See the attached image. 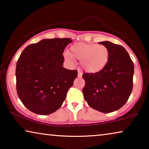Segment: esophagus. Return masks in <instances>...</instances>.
I'll use <instances>...</instances> for the list:
<instances>
[{"instance_id":"1","label":"esophagus","mask_w":149,"mask_h":149,"mask_svg":"<svg viewBox=\"0 0 149 149\" xmlns=\"http://www.w3.org/2000/svg\"><path fill=\"white\" fill-rule=\"evenodd\" d=\"M81 75H82V72H81V71L78 70V77H81Z\"/></svg>"}]
</instances>
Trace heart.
<instances>
[{"instance_id":"b5f03b06","label":"heart","mask_w":149,"mask_h":149,"mask_svg":"<svg viewBox=\"0 0 149 149\" xmlns=\"http://www.w3.org/2000/svg\"><path fill=\"white\" fill-rule=\"evenodd\" d=\"M66 58L81 61L82 68L89 73H96L105 68L109 59V51L104 45L96 44H76L70 48Z\"/></svg>"}]
</instances>
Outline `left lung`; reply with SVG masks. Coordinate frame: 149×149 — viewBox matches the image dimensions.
Returning a JSON list of instances; mask_svg holds the SVG:
<instances>
[{"label":"left lung","mask_w":149,"mask_h":149,"mask_svg":"<svg viewBox=\"0 0 149 149\" xmlns=\"http://www.w3.org/2000/svg\"><path fill=\"white\" fill-rule=\"evenodd\" d=\"M109 51L105 68L96 73H84L82 93L88 105L102 113H111L124 105L133 88L134 63L122 46L108 41L99 42Z\"/></svg>","instance_id":"1"}]
</instances>
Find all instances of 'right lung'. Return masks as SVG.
Masks as SVG:
<instances>
[{
  "label": "right lung",
  "mask_w": 149,
  "mask_h": 149,
  "mask_svg": "<svg viewBox=\"0 0 149 149\" xmlns=\"http://www.w3.org/2000/svg\"><path fill=\"white\" fill-rule=\"evenodd\" d=\"M70 38L44 39L25 49L16 65V89L21 101L34 113L49 115L61 107L77 76L64 68L63 53Z\"/></svg>",
  "instance_id": "obj_1"
}]
</instances>
